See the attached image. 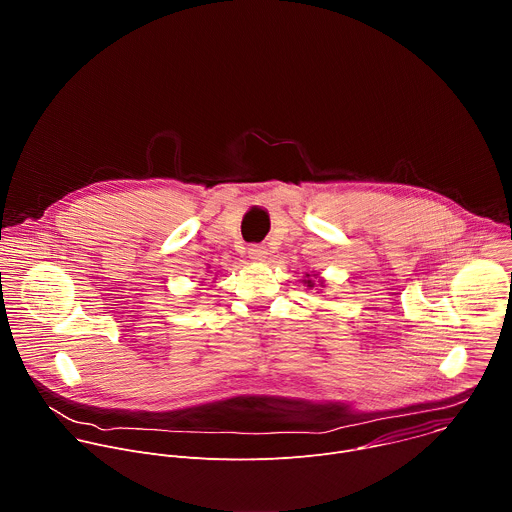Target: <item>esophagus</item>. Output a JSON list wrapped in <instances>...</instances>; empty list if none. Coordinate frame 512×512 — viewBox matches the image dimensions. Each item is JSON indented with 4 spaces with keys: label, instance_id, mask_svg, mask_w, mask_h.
<instances>
[{
    "label": "esophagus",
    "instance_id": "esophagus-1",
    "mask_svg": "<svg viewBox=\"0 0 512 512\" xmlns=\"http://www.w3.org/2000/svg\"><path fill=\"white\" fill-rule=\"evenodd\" d=\"M249 257L253 261H263L267 257V249L263 245H253V247H249Z\"/></svg>",
    "mask_w": 512,
    "mask_h": 512
}]
</instances>
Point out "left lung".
Wrapping results in <instances>:
<instances>
[{"label":"left lung","mask_w":512,"mask_h":512,"mask_svg":"<svg viewBox=\"0 0 512 512\" xmlns=\"http://www.w3.org/2000/svg\"><path fill=\"white\" fill-rule=\"evenodd\" d=\"M308 285H312V281H308Z\"/></svg>","instance_id":"obj_1"}]
</instances>
